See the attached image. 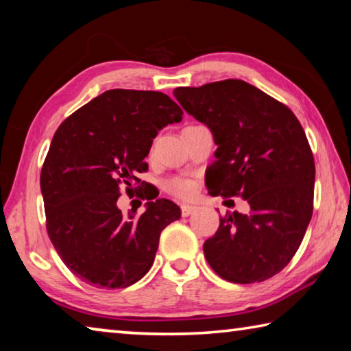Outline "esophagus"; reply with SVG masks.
<instances>
[{"mask_svg": "<svg viewBox=\"0 0 351 351\" xmlns=\"http://www.w3.org/2000/svg\"><path fill=\"white\" fill-rule=\"evenodd\" d=\"M197 210V207L195 206H189V204H182L181 206V213H182V217H189V215H192V213Z\"/></svg>", "mask_w": 351, "mask_h": 351, "instance_id": "obj_1", "label": "esophagus"}]
</instances>
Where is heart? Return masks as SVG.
Here are the masks:
<instances>
[{
	"label": "heart",
	"instance_id": "1",
	"mask_svg": "<svg viewBox=\"0 0 351 351\" xmlns=\"http://www.w3.org/2000/svg\"><path fill=\"white\" fill-rule=\"evenodd\" d=\"M165 189L167 192H170L171 195L180 198H190L195 193V182L190 180H171L167 184H165Z\"/></svg>",
	"mask_w": 351,
	"mask_h": 351
}]
</instances>
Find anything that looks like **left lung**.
Returning <instances> with one entry per match:
<instances>
[{"label": "left lung", "mask_w": 351, "mask_h": 351, "mask_svg": "<svg viewBox=\"0 0 351 351\" xmlns=\"http://www.w3.org/2000/svg\"><path fill=\"white\" fill-rule=\"evenodd\" d=\"M173 94L218 147L209 193L241 195L251 207L219 219L203 246L207 263L234 283L271 278L294 257L313 215L316 169L304 128L287 105L239 79Z\"/></svg>", "instance_id": "left-lung-1"}]
</instances>
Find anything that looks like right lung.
I'll return each instance as SVG.
<instances>
[{
	"label": "right lung",
	"mask_w": 351,
	"mask_h": 351,
	"mask_svg": "<svg viewBox=\"0 0 351 351\" xmlns=\"http://www.w3.org/2000/svg\"><path fill=\"white\" fill-rule=\"evenodd\" d=\"M181 121L182 110L162 93L110 90L58 127L40 187L47 235L80 280L127 288L152 268L159 235L181 218L180 207L159 198L141 217L133 209L125 217L117 199L123 186L130 193L141 182L136 175L148 169L144 159L159 130Z\"/></svg>",
	"instance_id": "obj_1"
}]
</instances>
